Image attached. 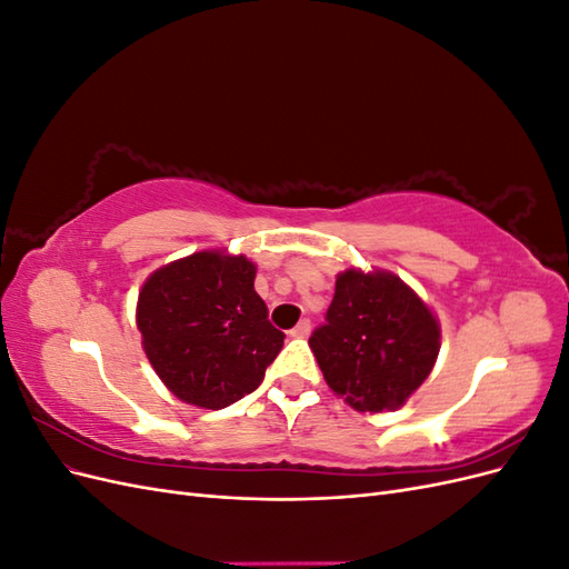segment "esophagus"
I'll return each instance as SVG.
<instances>
[{"label":"esophagus","instance_id":"34e87169","mask_svg":"<svg viewBox=\"0 0 569 569\" xmlns=\"http://www.w3.org/2000/svg\"><path fill=\"white\" fill-rule=\"evenodd\" d=\"M308 332H311V322L308 320H301L295 330H289V337H295V339H303V337H308Z\"/></svg>","mask_w":569,"mask_h":569}]
</instances>
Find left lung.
I'll list each match as a JSON object with an SVG mask.
<instances>
[{"mask_svg": "<svg viewBox=\"0 0 569 569\" xmlns=\"http://www.w3.org/2000/svg\"><path fill=\"white\" fill-rule=\"evenodd\" d=\"M308 347L335 396L360 412H391L432 372L441 325L399 274L347 268Z\"/></svg>", "mask_w": 569, "mask_h": 569, "instance_id": "1", "label": "left lung"}]
</instances>
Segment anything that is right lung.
Wrapping results in <instances>:
<instances>
[{
  "mask_svg": "<svg viewBox=\"0 0 569 569\" xmlns=\"http://www.w3.org/2000/svg\"><path fill=\"white\" fill-rule=\"evenodd\" d=\"M244 253L203 249L153 270L137 297V330L153 372L176 399L226 408L263 382L284 335L256 295Z\"/></svg>",
  "mask_w": 569,
  "mask_h": 569,
  "instance_id": "1",
  "label": "right lung"
}]
</instances>
